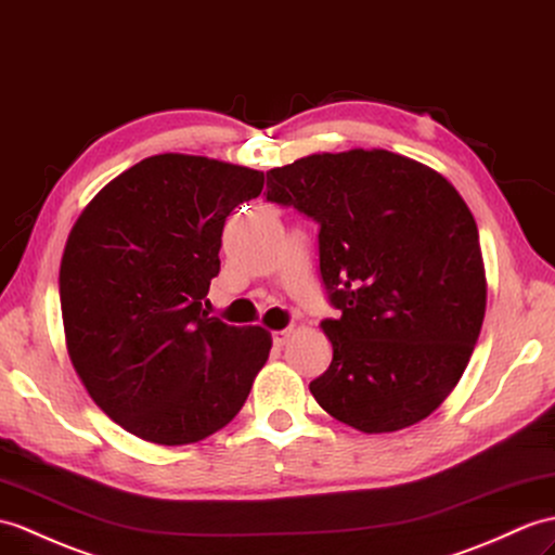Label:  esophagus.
<instances>
[{"instance_id": "34e87169", "label": "esophagus", "mask_w": 555, "mask_h": 555, "mask_svg": "<svg viewBox=\"0 0 555 555\" xmlns=\"http://www.w3.org/2000/svg\"><path fill=\"white\" fill-rule=\"evenodd\" d=\"M288 338H291V331L286 328V331H274L272 333V340H274V347H283L288 343Z\"/></svg>"}]
</instances>
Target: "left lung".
Returning a JSON list of instances; mask_svg holds the SVG:
<instances>
[{
    "label": "left lung",
    "mask_w": 555,
    "mask_h": 555,
    "mask_svg": "<svg viewBox=\"0 0 555 555\" xmlns=\"http://www.w3.org/2000/svg\"><path fill=\"white\" fill-rule=\"evenodd\" d=\"M267 201L319 224V269L338 319L319 406L378 435L428 418L478 343L487 279L475 217L433 167L385 149L312 153L267 172Z\"/></svg>",
    "instance_id": "8db88e82"
}]
</instances>
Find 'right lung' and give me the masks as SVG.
Listing matches in <instances>:
<instances>
[{"mask_svg":"<svg viewBox=\"0 0 555 555\" xmlns=\"http://www.w3.org/2000/svg\"><path fill=\"white\" fill-rule=\"evenodd\" d=\"M262 186L250 167L160 153L77 217L59 272L68 357L103 414L141 440L177 447L224 428L267 362L272 333L203 309L227 217Z\"/></svg>","mask_w":555,"mask_h":555,"instance_id":"1","label":"right lung"}]
</instances>
